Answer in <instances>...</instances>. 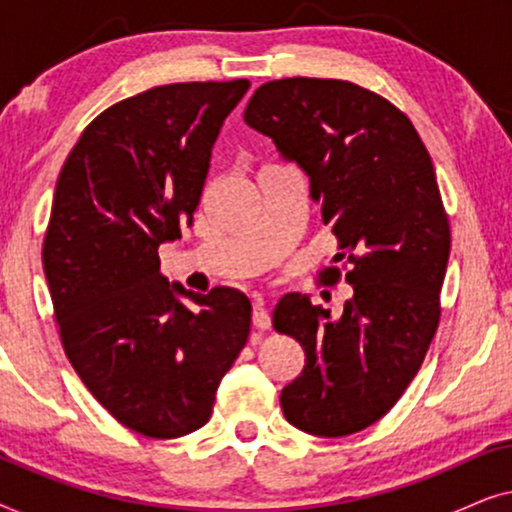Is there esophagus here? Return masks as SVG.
I'll use <instances>...</instances> for the list:
<instances>
[{
  "instance_id": "obj_1",
  "label": "esophagus",
  "mask_w": 512,
  "mask_h": 512,
  "mask_svg": "<svg viewBox=\"0 0 512 512\" xmlns=\"http://www.w3.org/2000/svg\"><path fill=\"white\" fill-rule=\"evenodd\" d=\"M251 319H254V326L261 328V331H265V328L272 326V317H270V312L265 310L263 298L254 300V312H251Z\"/></svg>"
}]
</instances>
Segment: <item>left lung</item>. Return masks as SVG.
<instances>
[{"label":"left lung","instance_id":"obj_1","mask_svg":"<svg viewBox=\"0 0 512 512\" xmlns=\"http://www.w3.org/2000/svg\"><path fill=\"white\" fill-rule=\"evenodd\" d=\"M244 123L310 177L354 296L340 319L286 293L272 312L305 366L282 389L289 424L312 436L363 431L394 408L422 366L440 321L450 223L429 151L410 118L373 90L338 79L268 81ZM324 279L335 284L338 268Z\"/></svg>","mask_w":512,"mask_h":512}]
</instances>
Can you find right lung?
<instances>
[{"label": "right lung", "mask_w": 512, "mask_h": 512, "mask_svg": "<svg viewBox=\"0 0 512 512\" xmlns=\"http://www.w3.org/2000/svg\"><path fill=\"white\" fill-rule=\"evenodd\" d=\"M247 90L195 81L128 97L83 130L55 186L41 258L62 347L97 403L142 436L205 426L247 345L242 291L170 286L158 258L193 223L216 137Z\"/></svg>", "instance_id": "right-lung-1"}]
</instances>
